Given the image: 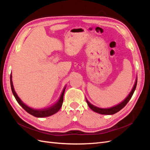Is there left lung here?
<instances>
[{
	"instance_id": "obj_1",
	"label": "left lung",
	"mask_w": 150,
	"mask_h": 150,
	"mask_svg": "<svg viewBox=\"0 0 150 150\" xmlns=\"http://www.w3.org/2000/svg\"><path fill=\"white\" fill-rule=\"evenodd\" d=\"M137 78L136 79L135 81V84L133 86V88L131 90V91L130 92V93L128 94V96H127L124 101H122L121 103L117 104V105L115 106H112L111 108H98L95 106L94 105H93L92 104H91L88 100L86 98V102H87L88 104L89 107L91 109V110L96 112L97 113H99V114H101V115H114L115 113L117 112L118 111H120L121 109L123 108L126 105V104L128 103V101L130 100V99L132 97L133 94L134 92V91L136 89V88H137Z\"/></svg>"
}]
</instances>
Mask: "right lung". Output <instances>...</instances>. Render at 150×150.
I'll list each match as a JSON object with an SVG mask.
<instances>
[{"label":"right lung","instance_id":"obj_1","mask_svg":"<svg viewBox=\"0 0 150 150\" xmlns=\"http://www.w3.org/2000/svg\"><path fill=\"white\" fill-rule=\"evenodd\" d=\"M11 89H12V93L13 94V96H14L17 103L20 104V105L22 106V108H23L25 111H27L28 113H29L30 115H33L35 117H44L50 116L54 114H55V113H56L57 111H59V110H60L62 106L66 87H64V89H63L62 94L61 95L59 99V100L57 101V103L54 104V105L47 108L40 109V110L39 109V110H38V109H34V108L29 107L28 106H27L25 104H24L21 101V99L19 98V96H17V94L14 90V88H13V86L12 81V75H11Z\"/></svg>","mask_w":150,"mask_h":150}]
</instances>
